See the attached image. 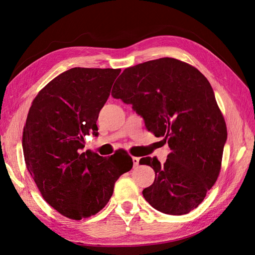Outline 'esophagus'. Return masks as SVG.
Segmentation results:
<instances>
[{"instance_id":"esophagus-1","label":"esophagus","mask_w":255,"mask_h":255,"mask_svg":"<svg viewBox=\"0 0 255 255\" xmlns=\"http://www.w3.org/2000/svg\"><path fill=\"white\" fill-rule=\"evenodd\" d=\"M132 162H133V166L136 167L139 164V158H137V156H132Z\"/></svg>"}]
</instances>
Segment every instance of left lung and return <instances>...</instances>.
Wrapping results in <instances>:
<instances>
[{
  "label": "left lung",
  "instance_id": "left-lung-1",
  "mask_svg": "<svg viewBox=\"0 0 255 255\" xmlns=\"http://www.w3.org/2000/svg\"><path fill=\"white\" fill-rule=\"evenodd\" d=\"M112 95L144 119L145 128L163 137L171 152L140 159L152 167V185L143 197L156 210L185 215L197 208L219 175L227 140L225 118L208 80L174 58H160L125 69Z\"/></svg>",
  "mask_w": 255,
  "mask_h": 255
}]
</instances>
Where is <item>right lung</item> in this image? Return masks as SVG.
Returning <instances> with one entry per match:
<instances>
[{"mask_svg": "<svg viewBox=\"0 0 255 255\" xmlns=\"http://www.w3.org/2000/svg\"><path fill=\"white\" fill-rule=\"evenodd\" d=\"M121 69L72 68L51 80L31 103L23 130L27 170L41 196L64 217L89 218L105 207L132 159L119 149L108 158L81 152L97 136L96 121Z\"/></svg>", "mask_w": 255, "mask_h": 255, "instance_id": "1", "label": "right lung"}]
</instances>
